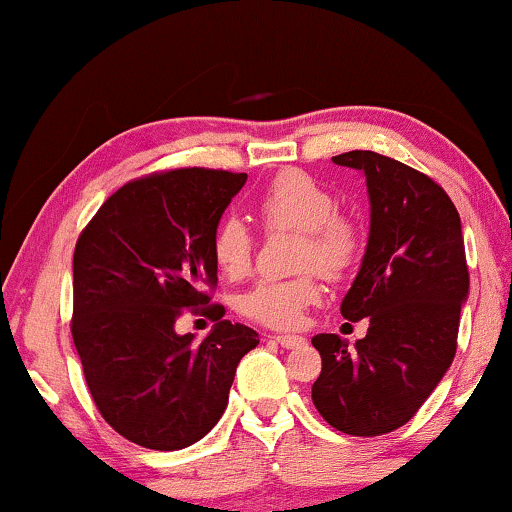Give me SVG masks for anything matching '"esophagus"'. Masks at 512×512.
<instances>
[{
  "label": "esophagus",
  "instance_id": "obj_1",
  "mask_svg": "<svg viewBox=\"0 0 512 512\" xmlns=\"http://www.w3.org/2000/svg\"><path fill=\"white\" fill-rule=\"evenodd\" d=\"M275 340L286 349H296L305 345V338H300V335H275Z\"/></svg>",
  "mask_w": 512,
  "mask_h": 512
}]
</instances>
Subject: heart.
<instances>
[{
  "label": "heart",
  "mask_w": 512,
  "mask_h": 512,
  "mask_svg": "<svg viewBox=\"0 0 512 512\" xmlns=\"http://www.w3.org/2000/svg\"><path fill=\"white\" fill-rule=\"evenodd\" d=\"M254 212L265 230H296L298 268L286 279H261L240 298V312L270 328H296L307 307L321 300L319 267L328 279L345 277L361 258V223L340 209L328 188L303 170H282L258 193ZM212 258L221 275L240 279L254 263V237L240 219H226L212 235Z\"/></svg>",
  "instance_id": "1"
}]
</instances>
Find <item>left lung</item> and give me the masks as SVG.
<instances>
[{
	"instance_id": "obj_1",
	"label": "left lung",
	"mask_w": 512,
	"mask_h": 512,
	"mask_svg": "<svg viewBox=\"0 0 512 512\" xmlns=\"http://www.w3.org/2000/svg\"><path fill=\"white\" fill-rule=\"evenodd\" d=\"M333 163L361 170L368 184V247L340 312L370 326L354 347L335 333L314 335L321 375L312 401L333 429L382 436L417 415L457 354L464 235L450 195L415 167L375 151Z\"/></svg>"
}]
</instances>
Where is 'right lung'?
Masks as SVG:
<instances>
[{"instance_id": "1", "label": "right lung", "mask_w": 512, "mask_h": 512, "mask_svg": "<svg viewBox=\"0 0 512 512\" xmlns=\"http://www.w3.org/2000/svg\"><path fill=\"white\" fill-rule=\"evenodd\" d=\"M244 172L179 167L118 188L74 249L72 338L90 396L111 429L149 450L198 443L228 405L237 363L258 345L221 319L212 235ZM184 311L217 321L205 341L179 336Z\"/></svg>"}]
</instances>
